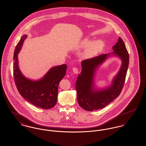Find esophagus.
I'll use <instances>...</instances> for the list:
<instances>
[{
    "mask_svg": "<svg viewBox=\"0 0 146 146\" xmlns=\"http://www.w3.org/2000/svg\"><path fill=\"white\" fill-rule=\"evenodd\" d=\"M72 71H73V72H74L75 74H77L78 73V69L77 68H76V67L73 68Z\"/></svg>",
    "mask_w": 146,
    "mask_h": 146,
    "instance_id": "1",
    "label": "esophagus"
}]
</instances>
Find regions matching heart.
<instances>
[{"mask_svg":"<svg viewBox=\"0 0 146 146\" xmlns=\"http://www.w3.org/2000/svg\"><path fill=\"white\" fill-rule=\"evenodd\" d=\"M104 46V43L101 40H97L91 43L89 39L86 38L80 42L78 48H86L83 56L85 58H91L95 56L100 52L103 49Z\"/></svg>","mask_w":146,"mask_h":146,"instance_id":"1","label":"heart"}]
</instances>
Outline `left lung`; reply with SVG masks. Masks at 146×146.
<instances>
[{"mask_svg":"<svg viewBox=\"0 0 146 146\" xmlns=\"http://www.w3.org/2000/svg\"><path fill=\"white\" fill-rule=\"evenodd\" d=\"M114 52L100 55L81 62L82 71L77 78L76 89L80 106L87 111H93L106 107L116 98L123 90L129 64V55L123 39L119 37L113 46ZM110 54L119 56L122 65L112 84L108 88L97 90L94 86V76L96 69Z\"/></svg>","mask_w":146,"mask_h":146,"instance_id":"8db88e82","label":"left lung"}]
</instances>
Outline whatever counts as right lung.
<instances>
[{
    "instance_id": "add662e5",
    "label": "right lung",
    "mask_w": 146,
    "mask_h": 146,
    "mask_svg": "<svg viewBox=\"0 0 146 146\" xmlns=\"http://www.w3.org/2000/svg\"><path fill=\"white\" fill-rule=\"evenodd\" d=\"M26 38V35L21 38L16 46L14 54L13 73L16 86L21 96L31 104L37 107L49 109L56 104L58 86L66 74L67 65L62 64L51 68L38 81L26 78L19 69L17 55Z\"/></svg>"
}]
</instances>
